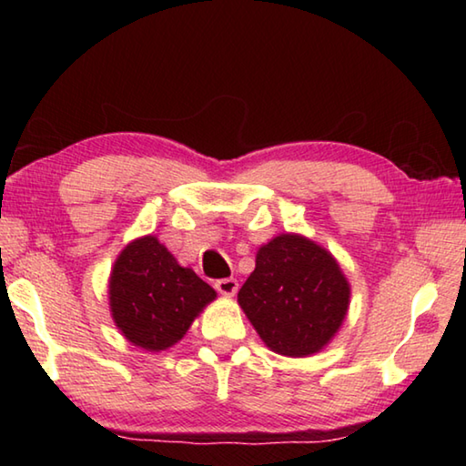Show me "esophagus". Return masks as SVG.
Listing matches in <instances>:
<instances>
[{
  "instance_id": "obj_1",
  "label": "esophagus",
  "mask_w": 466,
  "mask_h": 466,
  "mask_svg": "<svg viewBox=\"0 0 466 466\" xmlns=\"http://www.w3.org/2000/svg\"><path fill=\"white\" fill-rule=\"evenodd\" d=\"M216 289H218L222 296H234L236 291H238V281H236L234 278L218 279V281H216Z\"/></svg>"
}]
</instances>
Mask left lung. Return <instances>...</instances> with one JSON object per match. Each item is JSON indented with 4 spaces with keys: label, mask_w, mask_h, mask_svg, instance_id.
Masks as SVG:
<instances>
[{
    "label": "left lung",
    "mask_w": 466,
    "mask_h": 466,
    "mask_svg": "<svg viewBox=\"0 0 466 466\" xmlns=\"http://www.w3.org/2000/svg\"><path fill=\"white\" fill-rule=\"evenodd\" d=\"M350 296V283L327 248L299 234H279L257 250L238 304L271 351L306 358L335 337Z\"/></svg>",
    "instance_id": "left-lung-1"
}]
</instances>
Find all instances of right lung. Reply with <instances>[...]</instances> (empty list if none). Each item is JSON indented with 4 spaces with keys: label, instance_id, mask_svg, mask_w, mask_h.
Returning <instances> with one entry per match:
<instances>
[{
    "label": "right lung",
    "instance_id": "add662e5",
    "mask_svg": "<svg viewBox=\"0 0 466 466\" xmlns=\"http://www.w3.org/2000/svg\"><path fill=\"white\" fill-rule=\"evenodd\" d=\"M216 299V289L180 267L156 236L129 242L113 265L108 302L127 341L147 351L168 350Z\"/></svg>",
    "mask_w": 466,
    "mask_h": 466
}]
</instances>
